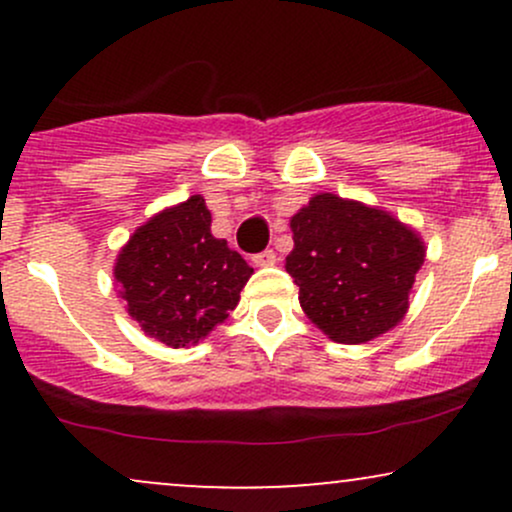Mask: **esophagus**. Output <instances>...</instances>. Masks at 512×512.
<instances>
[{
  "mask_svg": "<svg viewBox=\"0 0 512 512\" xmlns=\"http://www.w3.org/2000/svg\"><path fill=\"white\" fill-rule=\"evenodd\" d=\"M252 262H255L257 267H272V264L276 262V252H274V250H262V252H257V255L252 257Z\"/></svg>",
  "mask_w": 512,
  "mask_h": 512,
  "instance_id": "1",
  "label": "esophagus"
}]
</instances>
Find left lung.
I'll return each instance as SVG.
<instances>
[{
	"label": "left lung",
	"mask_w": 512,
	"mask_h": 512,
	"mask_svg": "<svg viewBox=\"0 0 512 512\" xmlns=\"http://www.w3.org/2000/svg\"><path fill=\"white\" fill-rule=\"evenodd\" d=\"M286 272L305 315L332 342L363 344L402 320L426 250L411 228L380 209L315 195L291 219Z\"/></svg>",
	"instance_id": "1"
}]
</instances>
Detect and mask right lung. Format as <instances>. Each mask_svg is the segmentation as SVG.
<instances>
[{"mask_svg":"<svg viewBox=\"0 0 512 512\" xmlns=\"http://www.w3.org/2000/svg\"><path fill=\"white\" fill-rule=\"evenodd\" d=\"M250 274L226 240L211 236V214L199 195L139 226L115 264L129 315L175 349L197 344L226 320Z\"/></svg>","mask_w":512,"mask_h":512,"instance_id":"right-lung-1","label":"right lung"}]
</instances>
